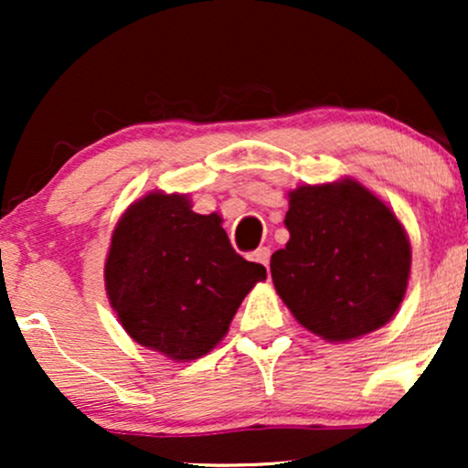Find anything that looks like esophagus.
I'll return each instance as SVG.
<instances>
[{
    "instance_id": "34e87169",
    "label": "esophagus",
    "mask_w": 468,
    "mask_h": 468,
    "mask_svg": "<svg viewBox=\"0 0 468 468\" xmlns=\"http://www.w3.org/2000/svg\"><path fill=\"white\" fill-rule=\"evenodd\" d=\"M252 260L260 261V264H264L268 268V264H271V249H268V246H261V249L252 252Z\"/></svg>"
}]
</instances>
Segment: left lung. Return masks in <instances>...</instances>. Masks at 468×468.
Here are the masks:
<instances>
[{"instance_id": "8db88e82", "label": "left lung", "mask_w": 468, "mask_h": 468, "mask_svg": "<svg viewBox=\"0 0 468 468\" xmlns=\"http://www.w3.org/2000/svg\"><path fill=\"white\" fill-rule=\"evenodd\" d=\"M286 249L271 257L279 297L305 330L350 341L383 327L405 297L411 246L383 200L346 178L288 193Z\"/></svg>"}]
</instances>
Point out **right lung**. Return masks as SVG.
Returning a JSON list of instances; mask_svg holds the SVG:
<instances>
[{"instance_id":"obj_1","label":"right lung","mask_w":468,"mask_h":468,"mask_svg":"<svg viewBox=\"0 0 468 468\" xmlns=\"http://www.w3.org/2000/svg\"><path fill=\"white\" fill-rule=\"evenodd\" d=\"M266 268L230 246L218 213L152 191L118 219L105 261L112 308L133 341L171 361H196L229 332Z\"/></svg>"}]
</instances>
